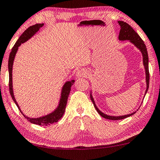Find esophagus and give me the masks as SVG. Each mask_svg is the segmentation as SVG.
I'll return each mask as SVG.
<instances>
[{
    "label": "esophagus",
    "mask_w": 160,
    "mask_h": 160,
    "mask_svg": "<svg viewBox=\"0 0 160 160\" xmlns=\"http://www.w3.org/2000/svg\"><path fill=\"white\" fill-rule=\"evenodd\" d=\"M87 75V72L84 69H79L77 72V76L78 78H81V77H86Z\"/></svg>",
    "instance_id": "1"
}]
</instances>
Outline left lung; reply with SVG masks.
Returning <instances> with one entry per match:
<instances>
[{
    "label": "left lung",
    "instance_id": "obj_1",
    "mask_svg": "<svg viewBox=\"0 0 160 160\" xmlns=\"http://www.w3.org/2000/svg\"><path fill=\"white\" fill-rule=\"evenodd\" d=\"M118 24L121 26V30L120 32H119L118 36V39L119 40H130L132 44H134L138 49L140 50L143 56V63L145 65V72H146V82H147V88H146L145 94L147 93L148 87H149V80H150V74H149V68H148V54L147 48H146V45L144 42L143 40L142 39L141 37L138 35V33L135 30L131 28L130 24H128V23L122 22V21H118ZM91 100L93 103L94 106H95V108L96 110L98 111V112L99 113L100 115H101L102 117H103L104 118L109 119V120H121V119H124L128 118V117L130 116V115L135 114L136 112H132V114L127 115H122V116H110V115H107L103 113L102 112L99 110L96 107L95 101H94L93 98H92V95H90Z\"/></svg>",
    "mask_w": 160,
    "mask_h": 160
}]
</instances>
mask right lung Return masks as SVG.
<instances>
[{
  "label": "right lung",
  "instance_id": "obj_1",
  "mask_svg": "<svg viewBox=\"0 0 160 160\" xmlns=\"http://www.w3.org/2000/svg\"><path fill=\"white\" fill-rule=\"evenodd\" d=\"M44 24H36L32 26L29 27L21 35L20 37L17 42H15L14 46L12 47V51H11L10 53H9V61H8V69H9V92H10V95L12 97L13 101L15 102V104H16L18 108L19 109V107L16 101H15L14 95H13V92H12V64H13V60H14L15 53H16L17 51L19 46L21 45V44L24 43L26 41H28L30 38H31L36 32L39 30L40 28H42ZM74 80H72L71 81H68L65 82V84L63 86L62 90V95H61V99L59 101V107H57V109L53 112L51 113V114L45 115V116L41 117V118H28L27 116L23 114L21 111V109H19L21 112L22 113V115H24L25 118H27L28 122H30L32 124H35L38 125H42V126H47V125H51L53 123L57 122L59 120H60L62 117L64 115L65 110V107L67 104V101H68V98L71 91V87L74 84Z\"/></svg>",
  "mask_w": 160,
  "mask_h": 160
}]
</instances>
